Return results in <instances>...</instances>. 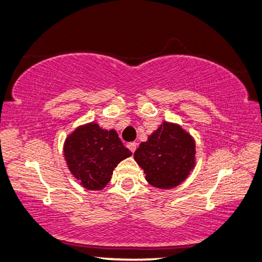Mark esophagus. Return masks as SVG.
Here are the masks:
<instances>
[{
    "instance_id": "obj_1",
    "label": "esophagus",
    "mask_w": 262,
    "mask_h": 262,
    "mask_svg": "<svg viewBox=\"0 0 262 262\" xmlns=\"http://www.w3.org/2000/svg\"><path fill=\"white\" fill-rule=\"evenodd\" d=\"M127 146H128V148H129V150H130L132 152H135V150H137L138 144H137V142H129Z\"/></svg>"
}]
</instances>
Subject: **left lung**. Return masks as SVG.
Instances as JSON below:
<instances>
[{"instance_id": "left-lung-1", "label": "left lung", "mask_w": 262, "mask_h": 262, "mask_svg": "<svg viewBox=\"0 0 262 262\" xmlns=\"http://www.w3.org/2000/svg\"><path fill=\"white\" fill-rule=\"evenodd\" d=\"M196 142L180 125L163 122L134 152L154 187L167 190L180 185L196 165Z\"/></svg>"}]
</instances>
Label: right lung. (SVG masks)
<instances>
[{
    "mask_svg": "<svg viewBox=\"0 0 262 262\" xmlns=\"http://www.w3.org/2000/svg\"><path fill=\"white\" fill-rule=\"evenodd\" d=\"M132 156L115 129L98 123L79 125L66 138L64 157L69 170L87 190H102L121 161Z\"/></svg>",
    "mask_w": 262,
    "mask_h": 262,
    "instance_id": "obj_1",
    "label": "right lung"
}]
</instances>
